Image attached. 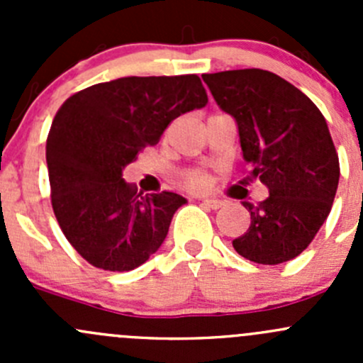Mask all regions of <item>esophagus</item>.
Here are the masks:
<instances>
[{
    "label": "esophagus",
    "instance_id": "1",
    "mask_svg": "<svg viewBox=\"0 0 363 363\" xmlns=\"http://www.w3.org/2000/svg\"><path fill=\"white\" fill-rule=\"evenodd\" d=\"M202 203L205 205V207L212 208V211H218V208H221L223 205H225L223 200H216V199H203Z\"/></svg>",
    "mask_w": 363,
    "mask_h": 363
}]
</instances>
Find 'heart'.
I'll use <instances>...</instances> for the list:
<instances>
[{"instance_id": "b5f03b06", "label": "heart", "mask_w": 363, "mask_h": 363, "mask_svg": "<svg viewBox=\"0 0 363 363\" xmlns=\"http://www.w3.org/2000/svg\"><path fill=\"white\" fill-rule=\"evenodd\" d=\"M182 181H184V184L191 189H207L208 188V175L203 174V172H200V170L184 172V175H182Z\"/></svg>"}]
</instances>
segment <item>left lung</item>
Segmentation results:
<instances>
[{
  "instance_id": "8db88e82",
  "label": "left lung",
  "mask_w": 363,
  "mask_h": 363,
  "mask_svg": "<svg viewBox=\"0 0 363 363\" xmlns=\"http://www.w3.org/2000/svg\"><path fill=\"white\" fill-rule=\"evenodd\" d=\"M216 104L235 119L250 181L269 188L263 202H242L251 214L233 250L262 265L294 259L330 214L339 156L320 108L294 84L267 69L205 73Z\"/></svg>"
}]
</instances>
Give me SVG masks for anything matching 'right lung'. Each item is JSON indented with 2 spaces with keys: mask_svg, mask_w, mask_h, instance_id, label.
Returning <instances> with one entry per match:
<instances>
[{
  "mask_svg": "<svg viewBox=\"0 0 363 363\" xmlns=\"http://www.w3.org/2000/svg\"><path fill=\"white\" fill-rule=\"evenodd\" d=\"M208 98L199 75L123 77L72 94L50 126V202L68 242L96 269L128 272L155 255L184 196L142 195L123 168Z\"/></svg>",
  "mask_w": 363,
  "mask_h": 363,
  "instance_id": "1",
  "label": "right lung"
}]
</instances>
